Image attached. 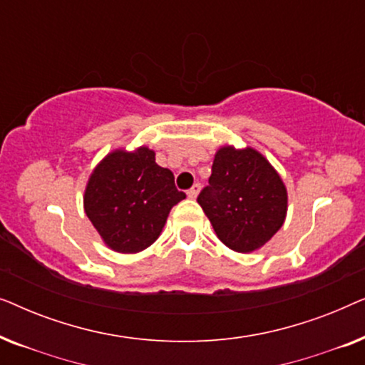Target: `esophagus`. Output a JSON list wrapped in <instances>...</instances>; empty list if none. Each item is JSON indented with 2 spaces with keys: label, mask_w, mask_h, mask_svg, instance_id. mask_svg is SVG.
<instances>
[{
  "label": "esophagus",
  "mask_w": 365,
  "mask_h": 365,
  "mask_svg": "<svg viewBox=\"0 0 365 365\" xmlns=\"http://www.w3.org/2000/svg\"><path fill=\"white\" fill-rule=\"evenodd\" d=\"M199 189H201V184L196 182V184H194V186H192L191 189H187V196L191 197V199H194V197H196L197 194H199Z\"/></svg>",
  "instance_id": "34e87169"
}]
</instances>
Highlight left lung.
I'll return each instance as SVG.
<instances>
[{"label": "left lung", "instance_id": "left-lung-1", "mask_svg": "<svg viewBox=\"0 0 365 365\" xmlns=\"http://www.w3.org/2000/svg\"><path fill=\"white\" fill-rule=\"evenodd\" d=\"M197 202L229 249L252 252L282 227L287 191L256 149L224 146L214 156L212 174Z\"/></svg>", "mask_w": 365, "mask_h": 365}]
</instances>
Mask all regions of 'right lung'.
<instances>
[{
  "mask_svg": "<svg viewBox=\"0 0 365 365\" xmlns=\"http://www.w3.org/2000/svg\"><path fill=\"white\" fill-rule=\"evenodd\" d=\"M184 197L174 174L158 166L151 149H118L89 178L84 211L108 247L134 254L156 241L169 211Z\"/></svg>",
  "mask_w": 365,
  "mask_h": 365,
  "instance_id": "right-lung-1",
  "label": "right lung"
}]
</instances>
